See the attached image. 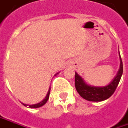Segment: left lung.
<instances>
[{
  "label": "left lung",
  "instance_id": "obj_1",
  "mask_svg": "<svg viewBox=\"0 0 128 128\" xmlns=\"http://www.w3.org/2000/svg\"><path fill=\"white\" fill-rule=\"evenodd\" d=\"M119 57L120 62L119 70L114 79L106 86H92L88 84L81 76L75 72V87L81 97L88 101L101 102L112 96L119 84L123 72L122 62L120 52Z\"/></svg>",
  "mask_w": 128,
  "mask_h": 128
}]
</instances>
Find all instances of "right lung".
Segmentation results:
<instances>
[{
    "mask_svg": "<svg viewBox=\"0 0 128 128\" xmlns=\"http://www.w3.org/2000/svg\"><path fill=\"white\" fill-rule=\"evenodd\" d=\"M59 73H56V74L54 75V76H56V75H57ZM50 90H51V86H49V89H48V90L47 94H46V97L41 101L40 102L38 103H36V104H24V103H22L24 106L26 107H27V106H28V108H40V107H42L43 105H44L46 102L48 101V98H49V94H50Z\"/></svg>",
    "mask_w": 128,
    "mask_h": 128,
    "instance_id": "1",
    "label": "right lung"
}]
</instances>
